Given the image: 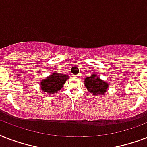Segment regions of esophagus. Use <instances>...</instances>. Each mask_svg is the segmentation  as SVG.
<instances>
[{"label": "esophagus", "instance_id": "esophagus-1", "mask_svg": "<svg viewBox=\"0 0 147 147\" xmlns=\"http://www.w3.org/2000/svg\"><path fill=\"white\" fill-rule=\"evenodd\" d=\"M74 76V78H79V77H80V75H75V76Z\"/></svg>", "mask_w": 147, "mask_h": 147}]
</instances>
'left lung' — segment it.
Wrapping results in <instances>:
<instances>
[{"instance_id": "1", "label": "left lung", "mask_w": 147, "mask_h": 147, "mask_svg": "<svg viewBox=\"0 0 147 147\" xmlns=\"http://www.w3.org/2000/svg\"><path fill=\"white\" fill-rule=\"evenodd\" d=\"M85 86L90 93L94 95H102L108 89V83L100 79L96 73H93L87 77L84 82Z\"/></svg>"}]
</instances>
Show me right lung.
Segmentation results:
<instances>
[{
	"label": "right lung",
	"mask_w": 147,
	"mask_h": 147,
	"mask_svg": "<svg viewBox=\"0 0 147 147\" xmlns=\"http://www.w3.org/2000/svg\"><path fill=\"white\" fill-rule=\"evenodd\" d=\"M68 75H62L59 72H53L40 82V88L42 92L53 94L62 89L65 82L69 79Z\"/></svg>",
	"instance_id": "obj_1"
}]
</instances>
